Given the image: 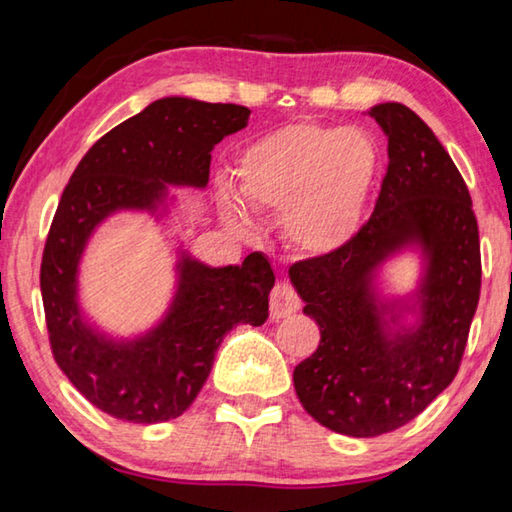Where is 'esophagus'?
Returning a JSON list of instances; mask_svg holds the SVG:
<instances>
[{"label": "esophagus", "mask_w": 512, "mask_h": 512, "mask_svg": "<svg viewBox=\"0 0 512 512\" xmlns=\"http://www.w3.org/2000/svg\"><path fill=\"white\" fill-rule=\"evenodd\" d=\"M300 309V298L298 293L289 284H275L271 291V318L280 320V318H289L296 314Z\"/></svg>", "instance_id": "1"}]
</instances>
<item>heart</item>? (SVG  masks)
Listing matches in <instances>:
<instances>
[{
	"label": "heart",
	"mask_w": 512,
	"mask_h": 512,
	"mask_svg": "<svg viewBox=\"0 0 512 512\" xmlns=\"http://www.w3.org/2000/svg\"><path fill=\"white\" fill-rule=\"evenodd\" d=\"M377 171L379 151L368 133L296 121L239 151L237 192L223 187L219 207L241 232L255 230L251 209L282 214L289 244L302 255L325 257L357 237Z\"/></svg>",
	"instance_id": "obj_1"
}]
</instances>
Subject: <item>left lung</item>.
Masks as SVG:
<instances>
[{"label": "left lung", "mask_w": 512, "mask_h": 512, "mask_svg": "<svg viewBox=\"0 0 512 512\" xmlns=\"http://www.w3.org/2000/svg\"><path fill=\"white\" fill-rule=\"evenodd\" d=\"M388 137L375 212L348 246L289 268L320 343L293 370L305 411L343 436L400 429L452 384L481 293L472 198L431 128L402 103L370 108ZM420 247L425 268L406 301H381L378 266ZM416 316L413 326L405 316Z\"/></svg>", "instance_id": "8db88e82"}]
</instances>
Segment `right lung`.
<instances>
[{"label":"right lung","mask_w":512,"mask_h":512,"mask_svg":"<svg viewBox=\"0 0 512 512\" xmlns=\"http://www.w3.org/2000/svg\"><path fill=\"white\" fill-rule=\"evenodd\" d=\"M235 103L164 97L112 128L83 155L60 196L42 253L40 291L54 359L76 391L103 413L135 424L183 415L210 375L223 336L268 318L273 268L262 253L212 268L178 250L167 314L135 339H112L79 305V266L99 225L121 210L167 214L169 189H203L212 149L246 128Z\"/></svg>","instance_id":"right-lung-1"}]
</instances>
